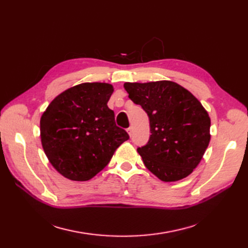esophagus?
Listing matches in <instances>:
<instances>
[{"label":"esophagus","mask_w":248,"mask_h":248,"mask_svg":"<svg viewBox=\"0 0 248 248\" xmlns=\"http://www.w3.org/2000/svg\"><path fill=\"white\" fill-rule=\"evenodd\" d=\"M132 132H133V130H132L131 127H129V128H127V133L129 134V137H131V136H132Z\"/></svg>","instance_id":"34e87169"}]
</instances>
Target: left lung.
I'll list each match as a JSON object with an SVG mask.
<instances>
[{
  "mask_svg": "<svg viewBox=\"0 0 248 248\" xmlns=\"http://www.w3.org/2000/svg\"><path fill=\"white\" fill-rule=\"evenodd\" d=\"M129 98L150 121L148 144L139 148L146 168L163 182L189 176L209 145L211 120L196 96L177 82H125Z\"/></svg>",
  "mask_w": 248,
  "mask_h": 248,
  "instance_id": "left-lung-1",
  "label": "left lung"
}]
</instances>
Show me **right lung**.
<instances>
[{
    "mask_svg": "<svg viewBox=\"0 0 248 248\" xmlns=\"http://www.w3.org/2000/svg\"><path fill=\"white\" fill-rule=\"evenodd\" d=\"M112 92L107 82H82L59 94L40 118L44 153L71 181L92 179L129 139L108 107Z\"/></svg>",
    "mask_w": 248,
    "mask_h": 248,
    "instance_id": "1",
    "label": "right lung"
}]
</instances>
